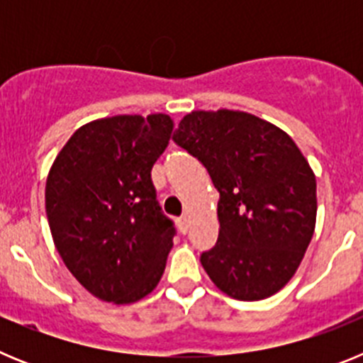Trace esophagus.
Here are the masks:
<instances>
[{
  "label": "esophagus",
  "instance_id": "esophagus-1",
  "mask_svg": "<svg viewBox=\"0 0 363 363\" xmlns=\"http://www.w3.org/2000/svg\"><path fill=\"white\" fill-rule=\"evenodd\" d=\"M178 229H179V233H187V230H189V220H187V218H179V220H178Z\"/></svg>",
  "mask_w": 363,
  "mask_h": 363
}]
</instances>
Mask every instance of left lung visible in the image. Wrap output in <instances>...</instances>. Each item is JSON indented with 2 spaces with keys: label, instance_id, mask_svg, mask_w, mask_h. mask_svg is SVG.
I'll return each mask as SVG.
<instances>
[{
  "label": "left lung",
  "instance_id": "left-lung-1",
  "mask_svg": "<svg viewBox=\"0 0 363 363\" xmlns=\"http://www.w3.org/2000/svg\"><path fill=\"white\" fill-rule=\"evenodd\" d=\"M220 192L216 245L201 265L227 296L256 301L289 284L316 225V178L293 138L243 111H192L172 138Z\"/></svg>",
  "mask_w": 363,
  "mask_h": 363
}]
</instances>
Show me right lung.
<instances>
[{
  "mask_svg": "<svg viewBox=\"0 0 363 363\" xmlns=\"http://www.w3.org/2000/svg\"><path fill=\"white\" fill-rule=\"evenodd\" d=\"M167 114L85 123L54 160L45 211L54 245L92 296L118 306L156 289L174 227L160 211L150 171L169 145Z\"/></svg>",
  "mask_w": 363,
  "mask_h": 363,
  "instance_id": "add662e5",
  "label": "right lung"
}]
</instances>
